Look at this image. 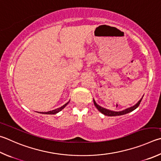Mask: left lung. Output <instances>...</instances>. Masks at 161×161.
I'll use <instances>...</instances> for the list:
<instances>
[{"label": "left lung", "instance_id": "8db88e82", "mask_svg": "<svg viewBox=\"0 0 161 161\" xmlns=\"http://www.w3.org/2000/svg\"><path fill=\"white\" fill-rule=\"evenodd\" d=\"M142 98H143V97L141 98V100H140L136 105H134V106L130 107V108H128L125 109V110H122V111H119V112H115V111H112V110H108V109L104 108H102L100 106H98V105L96 103L94 100H93V103H94L95 106L96 107V108H97L99 111H100L101 113H103V115H108V116H117V115H125V114L128 113H130V112H131V111H133L134 110H135L136 108L139 106V104H140V103H141Z\"/></svg>", "mask_w": 161, "mask_h": 161}]
</instances>
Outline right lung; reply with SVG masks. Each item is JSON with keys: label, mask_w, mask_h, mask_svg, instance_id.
<instances>
[{"label": "right lung", "mask_w": 161, "mask_h": 161, "mask_svg": "<svg viewBox=\"0 0 161 161\" xmlns=\"http://www.w3.org/2000/svg\"><path fill=\"white\" fill-rule=\"evenodd\" d=\"M69 103V102H68V103H65V105H63V106H61L60 108H57V109H55V110H51V111H48V112H42V113H42V114H50V115H53V114H56L57 113H58V112H60V110H62L64 108H65L67 105H68Z\"/></svg>", "instance_id": "1"}]
</instances>
